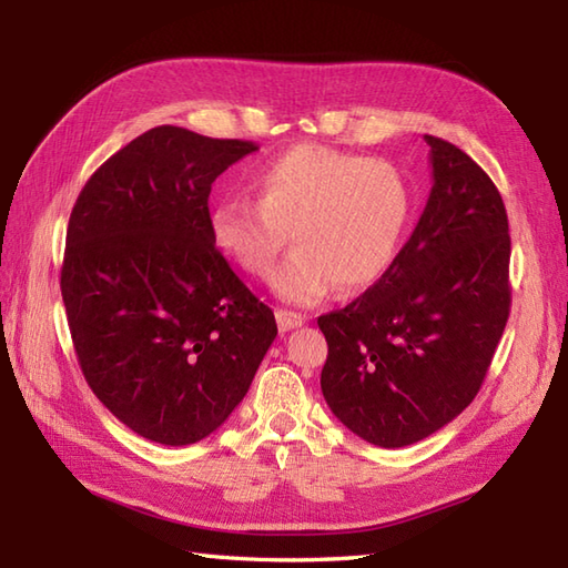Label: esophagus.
<instances>
[{"label":"esophagus","instance_id":"esophagus-1","mask_svg":"<svg viewBox=\"0 0 568 568\" xmlns=\"http://www.w3.org/2000/svg\"><path fill=\"white\" fill-rule=\"evenodd\" d=\"M275 320H277V327H281V332H291V329H297L305 324V317L297 315V312H291V310H277Z\"/></svg>","mask_w":568,"mask_h":568}]
</instances>
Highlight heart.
Wrapping results in <instances>:
<instances>
[{
  "label": "heart",
  "mask_w": 568,
  "mask_h": 568,
  "mask_svg": "<svg viewBox=\"0 0 568 568\" xmlns=\"http://www.w3.org/2000/svg\"><path fill=\"white\" fill-rule=\"evenodd\" d=\"M256 202L232 197L212 210V239L251 275H268L291 234L295 251L271 287L287 305L310 307L336 285L361 293L390 271L413 222L415 197L385 161L300 143L251 178Z\"/></svg>",
  "instance_id": "heart-1"
}]
</instances>
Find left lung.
Segmentation results:
<instances>
[{
    "instance_id": "1",
    "label": "left lung",
    "mask_w": 568,
    "mask_h": 568,
    "mask_svg": "<svg viewBox=\"0 0 568 568\" xmlns=\"http://www.w3.org/2000/svg\"><path fill=\"white\" fill-rule=\"evenodd\" d=\"M432 190L390 271L317 320L329 354L322 395L356 437L415 444L462 415L480 390L510 315V234L498 187L437 136Z\"/></svg>"
}]
</instances>
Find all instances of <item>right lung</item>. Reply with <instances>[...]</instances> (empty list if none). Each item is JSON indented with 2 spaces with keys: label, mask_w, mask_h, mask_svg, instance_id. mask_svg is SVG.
Instances as JSON below:
<instances>
[{
  "label": "right lung",
  "mask_w": 568,
  "mask_h": 568,
  "mask_svg": "<svg viewBox=\"0 0 568 568\" xmlns=\"http://www.w3.org/2000/svg\"><path fill=\"white\" fill-rule=\"evenodd\" d=\"M258 146L155 126L72 207L60 293L84 381L143 439L187 446L244 400L277 327L212 239L210 192Z\"/></svg>",
  "instance_id": "right-lung-1"
}]
</instances>
